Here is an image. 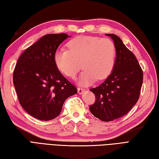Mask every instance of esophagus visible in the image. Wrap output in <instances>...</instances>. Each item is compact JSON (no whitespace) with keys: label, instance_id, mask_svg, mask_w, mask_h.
Here are the masks:
<instances>
[{"label":"esophagus","instance_id":"34e87169","mask_svg":"<svg viewBox=\"0 0 159 159\" xmlns=\"http://www.w3.org/2000/svg\"><path fill=\"white\" fill-rule=\"evenodd\" d=\"M84 89L82 88H77V92H78V94H82L84 92Z\"/></svg>","mask_w":159,"mask_h":159}]
</instances>
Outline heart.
Listing matches in <instances>:
<instances>
[{
    "mask_svg": "<svg viewBox=\"0 0 159 159\" xmlns=\"http://www.w3.org/2000/svg\"><path fill=\"white\" fill-rule=\"evenodd\" d=\"M68 48L57 50L54 55L57 68L63 75L73 78L81 68L84 69L78 83L88 85L97 79H105L113 71L115 46L108 38L92 36L77 37L69 42Z\"/></svg>",
    "mask_w": 159,
    "mask_h": 159,
    "instance_id": "obj_1",
    "label": "heart"
}]
</instances>
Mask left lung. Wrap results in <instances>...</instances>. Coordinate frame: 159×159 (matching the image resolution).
Here are the masks:
<instances>
[{"instance_id": "1", "label": "left lung", "mask_w": 159, "mask_h": 159, "mask_svg": "<svg viewBox=\"0 0 159 159\" xmlns=\"http://www.w3.org/2000/svg\"><path fill=\"white\" fill-rule=\"evenodd\" d=\"M113 40L116 50L114 67L103 83L90 89L96 102L91 113L102 121H111L126 115L138 102L143 82V72L135 55L121 38L106 34Z\"/></svg>"}]
</instances>
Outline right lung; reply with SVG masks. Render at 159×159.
<instances>
[{
    "instance_id": "1",
    "label": "right lung",
    "mask_w": 159,
    "mask_h": 159,
    "mask_svg": "<svg viewBox=\"0 0 159 159\" xmlns=\"http://www.w3.org/2000/svg\"><path fill=\"white\" fill-rule=\"evenodd\" d=\"M70 37L45 35L21 54L15 66L13 84L19 101L27 113L42 121L58 117L65 100L77 92L54 61L58 47Z\"/></svg>"
}]
</instances>
